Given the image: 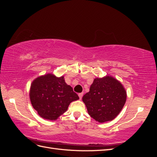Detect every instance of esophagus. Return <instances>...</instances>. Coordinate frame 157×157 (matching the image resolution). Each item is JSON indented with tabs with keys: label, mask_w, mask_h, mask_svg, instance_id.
Here are the masks:
<instances>
[{
	"label": "esophagus",
	"mask_w": 157,
	"mask_h": 157,
	"mask_svg": "<svg viewBox=\"0 0 157 157\" xmlns=\"http://www.w3.org/2000/svg\"><path fill=\"white\" fill-rule=\"evenodd\" d=\"M78 96H79L80 99H81L82 98V96H83V93H79V94H78Z\"/></svg>",
	"instance_id": "1"
}]
</instances>
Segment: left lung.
Wrapping results in <instances>:
<instances>
[{
    "label": "left lung",
    "mask_w": 157,
    "mask_h": 157,
    "mask_svg": "<svg viewBox=\"0 0 157 157\" xmlns=\"http://www.w3.org/2000/svg\"><path fill=\"white\" fill-rule=\"evenodd\" d=\"M126 100L122 84L110 76L96 78L82 97L88 113L99 122L113 120L121 111Z\"/></svg>",
    "instance_id": "left-lung-1"
}]
</instances>
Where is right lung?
<instances>
[{"label": "right lung", "mask_w": 157, "mask_h": 157, "mask_svg": "<svg viewBox=\"0 0 157 157\" xmlns=\"http://www.w3.org/2000/svg\"><path fill=\"white\" fill-rule=\"evenodd\" d=\"M29 96L38 114L47 120H56L67 110L71 102L79 99L64 77L47 74L36 78L31 84Z\"/></svg>", "instance_id": "add662e5"}]
</instances>
